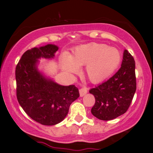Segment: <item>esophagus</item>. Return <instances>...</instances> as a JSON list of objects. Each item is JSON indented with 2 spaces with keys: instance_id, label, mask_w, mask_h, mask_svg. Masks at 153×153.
Segmentation results:
<instances>
[{
  "instance_id": "esophagus-1",
  "label": "esophagus",
  "mask_w": 153,
  "mask_h": 153,
  "mask_svg": "<svg viewBox=\"0 0 153 153\" xmlns=\"http://www.w3.org/2000/svg\"><path fill=\"white\" fill-rule=\"evenodd\" d=\"M79 92H80V97H82V96H85V95L87 94V92H88L87 88H80V90H79Z\"/></svg>"
}]
</instances>
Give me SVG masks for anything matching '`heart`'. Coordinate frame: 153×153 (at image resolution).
<instances>
[{"instance_id": "1", "label": "heart", "mask_w": 153, "mask_h": 153, "mask_svg": "<svg viewBox=\"0 0 153 153\" xmlns=\"http://www.w3.org/2000/svg\"><path fill=\"white\" fill-rule=\"evenodd\" d=\"M122 59L120 52L115 47L104 44L91 43L76 47L71 57L62 59V70L68 74L79 71V67L85 66V73L94 83L105 80L117 69Z\"/></svg>"}]
</instances>
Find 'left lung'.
<instances>
[{
    "instance_id": "obj_1",
    "label": "left lung",
    "mask_w": 153,
    "mask_h": 153,
    "mask_svg": "<svg viewBox=\"0 0 153 153\" xmlns=\"http://www.w3.org/2000/svg\"><path fill=\"white\" fill-rule=\"evenodd\" d=\"M136 88L134 59L125 50L122 65L117 73L89 91L96 99L91 113L103 121L111 120L124 114L130 106Z\"/></svg>"
}]
</instances>
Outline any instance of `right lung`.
<instances>
[{"label":"right lung","instance_id":"add662e5","mask_svg":"<svg viewBox=\"0 0 153 153\" xmlns=\"http://www.w3.org/2000/svg\"><path fill=\"white\" fill-rule=\"evenodd\" d=\"M59 47L47 45L27 50L16 68V96L33 120L52 126L66 117L70 106L80 96L75 85H62L38 69L41 58L52 59Z\"/></svg>","mask_w":153,"mask_h":153}]
</instances>
